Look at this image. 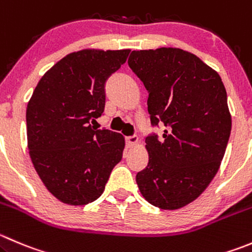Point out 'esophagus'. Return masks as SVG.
I'll return each mask as SVG.
<instances>
[{
	"label": "esophagus",
	"instance_id": "obj_1",
	"mask_svg": "<svg viewBox=\"0 0 252 252\" xmlns=\"http://www.w3.org/2000/svg\"><path fill=\"white\" fill-rule=\"evenodd\" d=\"M126 145H128L129 148H131V146H135L136 144L139 143V139L136 135H131V136H126Z\"/></svg>",
	"mask_w": 252,
	"mask_h": 252
}]
</instances>
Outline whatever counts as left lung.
I'll return each mask as SVG.
<instances>
[{"mask_svg": "<svg viewBox=\"0 0 252 252\" xmlns=\"http://www.w3.org/2000/svg\"><path fill=\"white\" fill-rule=\"evenodd\" d=\"M128 64L149 92L151 124L166 126L161 140L145 139L149 162L138 187L158 208H182L220 167L231 131L225 87L216 70L178 48L134 50Z\"/></svg>", "mask_w": 252, "mask_h": 252, "instance_id": "1", "label": "left lung"}]
</instances>
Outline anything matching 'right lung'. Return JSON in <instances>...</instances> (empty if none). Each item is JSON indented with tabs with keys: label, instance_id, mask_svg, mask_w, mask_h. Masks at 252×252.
Returning a JSON list of instances; mask_svg holds the SVG:
<instances>
[{
	"label": "right lung",
	"instance_id": "add662e5",
	"mask_svg": "<svg viewBox=\"0 0 252 252\" xmlns=\"http://www.w3.org/2000/svg\"><path fill=\"white\" fill-rule=\"evenodd\" d=\"M130 50L84 49L69 54L44 74L27 106L29 156L55 198L85 206L104 191L123 156L124 136L94 128L106 104L107 79Z\"/></svg>",
	"mask_w": 252,
	"mask_h": 252
}]
</instances>
